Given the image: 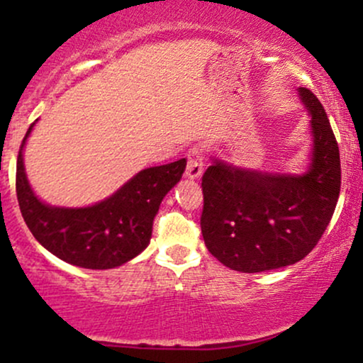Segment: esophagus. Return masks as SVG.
I'll use <instances>...</instances> for the list:
<instances>
[{
    "label": "esophagus",
    "mask_w": 363,
    "mask_h": 363,
    "mask_svg": "<svg viewBox=\"0 0 363 363\" xmlns=\"http://www.w3.org/2000/svg\"><path fill=\"white\" fill-rule=\"evenodd\" d=\"M203 155L198 148H191L189 153H187V167H186V177L191 179V181H196V179L201 177L203 174Z\"/></svg>",
    "instance_id": "obj_1"
}]
</instances>
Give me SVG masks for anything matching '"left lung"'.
<instances>
[{
	"mask_svg": "<svg viewBox=\"0 0 363 363\" xmlns=\"http://www.w3.org/2000/svg\"><path fill=\"white\" fill-rule=\"evenodd\" d=\"M311 118L303 172L240 167L220 157L203 176L201 232L227 268L261 273L295 264L326 230L340 196V150L328 114L311 90L297 89Z\"/></svg>",
	"mask_w": 363,
	"mask_h": 363,
	"instance_id": "left-lung-1",
	"label": "left lung"
}]
</instances>
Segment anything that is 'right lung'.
I'll list each match as a JSON object with an SVG mask.
<instances>
[{
	"label": "right lung",
	"mask_w": 363,
	"mask_h": 363,
	"mask_svg": "<svg viewBox=\"0 0 363 363\" xmlns=\"http://www.w3.org/2000/svg\"><path fill=\"white\" fill-rule=\"evenodd\" d=\"M35 123L28 128L16 160V198L37 242L61 261L86 269L118 268L143 252L160 203L181 181L186 158L140 170L94 205L54 206L35 194L25 172L23 148Z\"/></svg>",
	"instance_id": "obj_1"
}]
</instances>
